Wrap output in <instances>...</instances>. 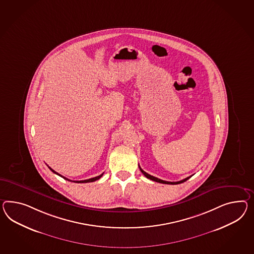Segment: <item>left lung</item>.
Wrapping results in <instances>:
<instances>
[{
	"label": "left lung",
	"mask_w": 254,
	"mask_h": 254,
	"mask_svg": "<svg viewBox=\"0 0 254 254\" xmlns=\"http://www.w3.org/2000/svg\"><path fill=\"white\" fill-rule=\"evenodd\" d=\"M140 168V167H139ZM140 170H141V172L143 173V175L145 176L147 179H149L151 181H154V182H159V183H164V184H180V183H182V182H186L187 180H189L190 177H188V178H186V179H184V180H182V181H180V182H166V181H162V180H160V179H157L156 177H154V176H151L148 173H146L145 171H143V169L140 168Z\"/></svg>",
	"instance_id": "left-lung-1"
}]
</instances>
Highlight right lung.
I'll use <instances>...</instances> for the list:
<instances>
[{"label":"right lung","instance_id":"obj_1","mask_svg":"<svg viewBox=\"0 0 254 254\" xmlns=\"http://www.w3.org/2000/svg\"><path fill=\"white\" fill-rule=\"evenodd\" d=\"M49 169H51V170H52L53 173H55V174H57V175L61 176L62 178L65 179V180H67V181H69V182H76V183H86V182H96V181H98V180H99V179H100V178L102 177V175L104 174V173H102L101 175L98 176V177H95V178H91V179H88V180H85V181H71V180L67 179V178H65V177H64V176L60 175V174H59V173H57L56 171H54V170H53V169H52V168H50V167H49Z\"/></svg>","mask_w":254,"mask_h":254}]
</instances>
